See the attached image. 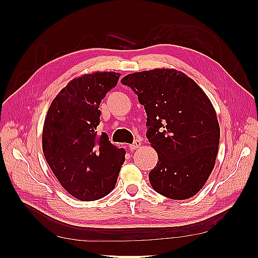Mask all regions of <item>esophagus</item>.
<instances>
[{
	"label": "esophagus",
	"instance_id": "34e87169",
	"mask_svg": "<svg viewBox=\"0 0 258 258\" xmlns=\"http://www.w3.org/2000/svg\"><path fill=\"white\" fill-rule=\"evenodd\" d=\"M141 145H142V142L140 141V140H136L134 143L129 145V147H130L131 151H136V150H138V148L141 147Z\"/></svg>",
	"mask_w": 258,
	"mask_h": 258
}]
</instances>
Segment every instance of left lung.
Here are the masks:
<instances>
[{
	"label": "left lung",
	"mask_w": 258,
	"mask_h": 258,
	"mask_svg": "<svg viewBox=\"0 0 258 258\" xmlns=\"http://www.w3.org/2000/svg\"><path fill=\"white\" fill-rule=\"evenodd\" d=\"M144 105L146 137L158 154L154 190L173 200L194 197L215 166L220 124L206 92L175 69H154L121 79Z\"/></svg>",
	"instance_id": "obj_1"
}]
</instances>
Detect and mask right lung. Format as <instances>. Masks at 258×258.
Returning a JSON list of instances; mask_svg holds the SVG:
<instances>
[{
    "label": "right lung",
    "mask_w": 258,
    "mask_h": 258,
    "mask_svg": "<svg viewBox=\"0 0 258 258\" xmlns=\"http://www.w3.org/2000/svg\"><path fill=\"white\" fill-rule=\"evenodd\" d=\"M120 73L92 72L70 81L52 100L45 117V159L63 188L81 201L103 198L115 187L126 151L97 138L100 102Z\"/></svg>",
    "instance_id": "obj_1"
}]
</instances>
